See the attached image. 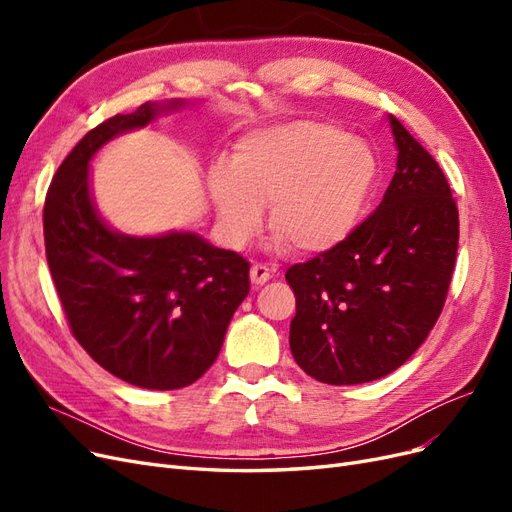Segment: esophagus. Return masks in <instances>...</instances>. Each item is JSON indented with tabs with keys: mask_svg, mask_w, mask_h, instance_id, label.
<instances>
[{
	"mask_svg": "<svg viewBox=\"0 0 512 512\" xmlns=\"http://www.w3.org/2000/svg\"><path fill=\"white\" fill-rule=\"evenodd\" d=\"M271 275H273V271L269 267L258 265V262H256V265H252L250 280H252L254 286H262V284H267L271 280Z\"/></svg>",
	"mask_w": 512,
	"mask_h": 512,
	"instance_id": "obj_1",
	"label": "esophagus"
}]
</instances>
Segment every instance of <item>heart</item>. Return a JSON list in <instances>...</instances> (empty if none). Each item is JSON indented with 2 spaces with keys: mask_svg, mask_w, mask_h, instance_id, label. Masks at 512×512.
I'll use <instances>...</instances> for the list:
<instances>
[{
  "mask_svg": "<svg viewBox=\"0 0 512 512\" xmlns=\"http://www.w3.org/2000/svg\"><path fill=\"white\" fill-rule=\"evenodd\" d=\"M378 177L374 151L331 123L294 121L239 141L232 168L213 166L209 190L224 239L243 247L269 205L273 245L327 252L359 222Z\"/></svg>",
  "mask_w": 512,
  "mask_h": 512,
  "instance_id": "b5f03b06",
  "label": "heart"
}]
</instances>
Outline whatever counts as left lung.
Listing matches in <instances>:
<instances>
[{
  "label": "left lung",
  "instance_id": "8db88e82",
  "mask_svg": "<svg viewBox=\"0 0 512 512\" xmlns=\"http://www.w3.org/2000/svg\"><path fill=\"white\" fill-rule=\"evenodd\" d=\"M397 170L378 209L286 282L297 314L290 350L324 384H363L404 365L442 314L459 241V211L429 151L389 115Z\"/></svg>",
  "mask_w": 512,
  "mask_h": 512
}]
</instances>
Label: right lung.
Segmentation results:
<instances>
[{"label": "right lung", "mask_w": 512, "mask_h": 512, "mask_svg": "<svg viewBox=\"0 0 512 512\" xmlns=\"http://www.w3.org/2000/svg\"><path fill=\"white\" fill-rule=\"evenodd\" d=\"M183 100L145 102L89 130L61 162L44 200V247L70 331L113 376L173 391L215 363L250 292V262L196 232L128 237L104 224L89 162L117 134L145 128Z\"/></svg>", "instance_id": "add662e5"}]
</instances>
